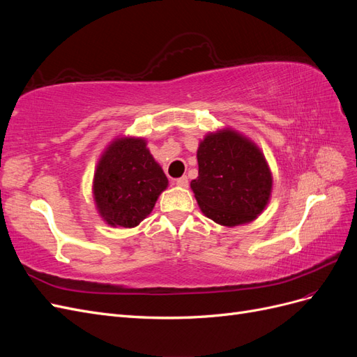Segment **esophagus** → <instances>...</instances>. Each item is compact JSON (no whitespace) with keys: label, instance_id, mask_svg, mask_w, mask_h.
<instances>
[{"label":"esophagus","instance_id":"1","mask_svg":"<svg viewBox=\"0 0 357 357\" xmlns=\"http://www.w3.org/2000/svg\"><path fill=\"white\" fill-rule=\"evenodd\" d=\"M176 185H177V186H180V188H188V185H189V180H188V177H186V176H183V177H180V178H177V180H176Z\"/></svg>","mask_w":357,"mask_h":357}]
</instances>
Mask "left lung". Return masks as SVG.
<instances>
[{
    "instance_id": "obj_1",
    "label": "left lung",
    "mask_w": 357,
    "mask_h": 357,
    "mask_svg": "<svg viewBox=\"0 0 357 357\" xmlns=\"http://www.w3.org/2000/svg\"><path fill=\"white\" fill-rule=\"evenodd\" d=\"M198 177L190 181L199 208L223 226L255 220L273 189L271 171L259 147L241 134L223 129L198 147Z\"/></svg>"
}]
</instances>
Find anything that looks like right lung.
Returning a JSON list of instances; mask_svg holds the SVG:
<instances>
[{"instance_id": "1", "label": "right lung", "mask_w": 357, "mask_h": 357, "mask_svg": "<svg viewBox=\"0 0 357 357\" xmlns=\"http://www.w3.org/2000/svg\"><path fill=\"white\" fill-rule=\"evenodd\" d=\"M168 178L146 139L123 137L107 147L93 176V198L110 226L134 228L152 213Z\"/></svg>"}]
</instances>
